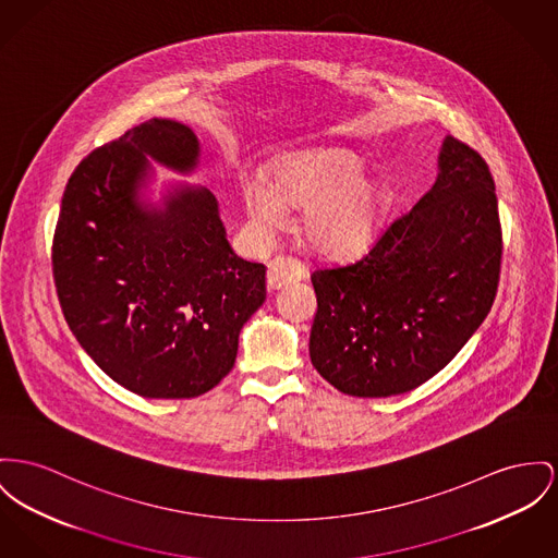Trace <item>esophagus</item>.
<instances>
[{"label": "esophagus", "mask_w": 558, "mask_h": 558, "mask_svg": "<svg viewBox=\"0 0 558 558\" xmlns=\"http://www.w3.org/2000/svg\"><path fill=\"white\" fill-rule=\"evenodd\" d=\"M304 277H306V270L298 262L290 258H275L268 264V270H266V288L268 292H275L290 283L302 281Z\"/></svg>", "instance_id": "obj_1"}]
</instances>
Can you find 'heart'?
<instances>
[{
	"label": "heart",
	"instance_id": "heart-1",
	"mask_svg": "<svg viewBox=\"0 0 558 558\" xmlns=\"http://www.w3.org/2000/svg\"><path fill=\"white\" fill-rule=\"evenodd\" d=\"M252 228L270 236L290 226V207H302L304 239L324 256L351 258L366 252L387 222L393 194L387 182L366 175V162L351 149L290 151L270 165V182H241Z\"/></svg>",
	"mask_w": 558,
	"mask_h": 558
}]
</instances>
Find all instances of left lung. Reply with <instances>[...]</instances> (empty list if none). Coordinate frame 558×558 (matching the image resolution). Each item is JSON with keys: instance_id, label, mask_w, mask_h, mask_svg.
<instances>
[{"instance_id": "1", "label": "left lung", "mask_w": 558, "mask_h": 558, "mask_svg": "<svg viewBox=\"0 0 558 558\" xmlns=\"http://www.w3.org/2000/svg\"><path fill=\"white\" fill-rule=\"evenodd\" d=\"M501 226L481 154L446 137L438 178L362 260L311 275L317 315L308 353L347 396L389 398L423 385L488 315Z\"/></svg>"}]
</instances>
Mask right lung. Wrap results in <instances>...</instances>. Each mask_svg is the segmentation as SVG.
<instances>
[{
    "mask_svg": "<svg viewBox=\"0 0 558 558\" xmlns=\"http://www.w3.org/2000/svg\"><path fill=\"white\" fill-rule=\"evenodd\" d=\"M151 165L194 175V131L151 118L75 167L52 272L70 330L110 378L144 398H196L232 371L266 268L232 252L207 187L167 182L154 198Z\"/></svg>",
    "mask_w": 558,
    "mask_h": 558,
    "instance_id": "1",
    "label": "right lung"
}]
</instances>
